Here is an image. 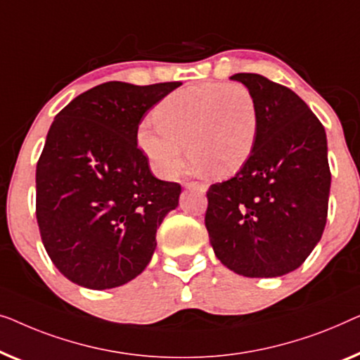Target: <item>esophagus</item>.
Here are the masks:
<instances>
[{
  "instance_id": "obj_1",
  "label": "esophagus",
  "mask_w": 360,
  "mask_h": 360,
  "mask_svg": "<svg viewBox=\"0 0 360 360\" xmlns=\"http://www.w3.org/2000/svg\"><path fill=\"white\" fill-rule=\"evenodd\" d=\"M186 187L187 189H197L200 192H207V189H209V186L205 182H186Z\"/></svg>"
}]
</instances>
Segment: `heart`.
<instances>
[{"label": "heart", "instance_id": "1", "mask_svg": "<svg viewBox=\"0 0 360 360\" xmlns=\"http://www.w3.org/2000/svg\"><path fill=\"white\" fill-rule=\"evenodd\" d=\"M158 125L143 124L139 145L161 178H174L187 156L214 176L240 171L255 151L259 109L240 83H202L166 96L155 109Z\"/></svg>", "mask_w": 360, "mask_h": 360}]
</instances>
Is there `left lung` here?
<instances>
[{"label": "left lung", "mask_w": 360, "mask_h": 360, "mask_svg": "<svg viewBox=\"0 0 360 360\" xmlns=\"http://www.w3.org/2000/svg\"><path fill=\"white\" fill-rule=\"evenodd\" d=\"M255 96L259 134L235 178L212 184L205 226L215 256L245 277L295 271L321 240L331 173L326 131L310 108L262 75L236 73Z\"/></svg>", "instance_id": "1"}]
</instances>
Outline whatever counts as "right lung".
Segmentation results:
<instances>
[{
    "mask_svg": "<svg viewBox=\"0 0 360 360\" xmlns=\"http://www.w3.org/2000/svg\"><path fill=\"white\" fill-rule=\"evenodd\" d=\"M179 86L109 81L55 115L35 171V215L45 251L68 281L114 288L151 261L181 186L151 174L136 134L146 110Z\"/></svg>",
    "mask_w": 360,
    "mask_h": 360,
    "instance_id": "add662e5",
    "label": "right lung"
}]
</instances>
